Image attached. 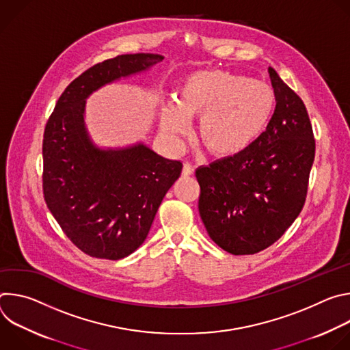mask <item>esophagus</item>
<instances>
[{"label":"esophagus","instance_id":"34e87169","mask_svg":"<svg viewBox=\"0 0 350 350\" xmlns=\"http://www.w3.org/2000/svg\"><path fill=\"white\" fill-rule=\"evenodd\" d=\"M193 173V167L189 165V163H184V166H183V172H181V174L184 176V177H188V176H191Z\"/></svg>","mask_w":350,"mask_h":350}]
</instances>
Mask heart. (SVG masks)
<instances>
[{"label": "heart", "instance_id": "b5f03b06", "mask_svg": "<svg viewBox=\"0 0 350 350\" xmlns=\"http://www.w3.org/2000/svg\"><path fill=\"white\" fill-rule=\"evenodd\" d=\"M275 103L267 83L226 70L193 72L183 80L177 104L163 105L161 124L178 139L189 130L187 119L201 118L199 142L216 158H231L263 134Z\"/></svg>", "mask_w": 350, "mask_h": 350}]
</instances>
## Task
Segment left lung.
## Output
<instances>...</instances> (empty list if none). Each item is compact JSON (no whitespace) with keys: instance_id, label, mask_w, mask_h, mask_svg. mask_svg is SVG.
Here are the masks:
<instances>
[{"instance_id":"1","label":"left lung","mask_w":350,"mask_h":350,"mask_svg":"<svg viewBox=\"0 0 350 350\" xmlns=\"http://www.w3.org/2000/svg\"><path fill=\"white\" fill-rule=\"evenodd\" d=\"M274 113L246 151L199 167V215L209 237L231 255L273 245L304 209L316 139L306 107L270 68Z\"/></svg>"}]
</instances>
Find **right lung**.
<instances>
[{"label":"right lung","mask_w":350,"mask_h":350,"mask_svg":"<svg viewBox=\"0 0 350 350\" xmlns=\"http://www.w3.org/2000/svg\"><path fill=\"white\" fill-rule=\"evenodd\" d=\"M162 59L127 54L91 66L65 88L45 124L44 201L65 235L91 258L119 260L135 251L183 165L144 145L120 151L94 148L84 129V99Z\"/></svg>","instance_id":"right-lung-1"}]
</instances>
